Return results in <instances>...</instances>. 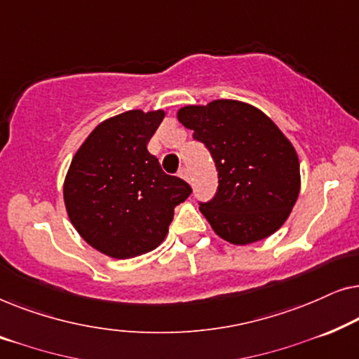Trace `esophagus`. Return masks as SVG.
Listing matches in <instances>:
<instances>
[{
	"label": "esophagus",
	"instance_id": "1",
	"mask_svg": "<svg viewBox=\"0 0 359 359\" xmlns=\"http://www.w3.org/2000/svg\"><path fill=\"white\" fill-rule=\"evenodd\" d=\"M180 176H181V178H183V180L188 181V183H191V173H189L188 168H184V166H183V168L180 170Z\"/></svg>",
	"mask_w": 359,
	"mask_h": 359
}]
</instances>
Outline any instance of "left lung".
I'll use <instances>...</instances> for the list:
<instances>
[{
	"label": "left lung",
	"mask_w": 359,
	"mask_h": 359,
	"mask_svg": "<svg viewBox=\"0 0 359 359\" xmlns=\"http://www.w3.org/2000/svg\"><path fill=\"white\" fill-rule=\"evenodd\" d=\"M178 121L203 142L217 168V193L201 212L220 238L248 245L276 232L301 189L291 142L257 107L233 100L184 106Z\"/></svg>",
	"instance_id": "1"
}]
</instances>
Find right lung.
<instances>
[{
	"label": "right lung",
	"mask_w": 359,
	"mask_h": 359,
	"mask_svg": "<svg viewBox=\"0 0 359 359\" xmlns=\"http://www.w3.org/2000/svg\"><path fill=\"white\" fill-rule=\"evenodd\" d=\"M163 111L122 112L101 122L73 156L63 199L76 232L107 257L126 259L163 242L191 186L166 175L147 144Z\"/></svg>",
	"instance_id": "right-lung-1"
}]
</instances>
